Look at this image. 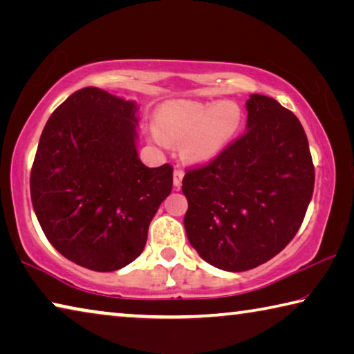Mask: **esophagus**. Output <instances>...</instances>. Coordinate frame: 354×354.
Listing matches in <instances>:
<instances>
[{"label": "esophagus", "instance_id": "obj_1", "mask_svg": "<svg viewBox=\"0 0 354 354\" xmlns=\"http://www.w3.org/2000/svg\"><path fill=\"white\" fill-rule=\"evenodd\" d=\"M183 178H184V170H181V169H175V171H173V184H175V187L178 189L179 185H181V181H183Z\"/></svg>", "mask_w": 354, "mask_h": 354}]
</instances>
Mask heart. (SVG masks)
Listing matches in <instances>:
<instances>
[{
	"label": "heart",
	"instance_id": "1",
	"mask_svg": "<svg viewBox=\"0 0 354 354\" xmlns=\"http://www.w3.org/2000/svg\"><path fill=\"white\" fill-rule=\"evenodd\" d=\"M241 120V107L231 101H170L160 107L153 139L160 145L184 140L189 159L207 160L234 137Z\"/></svg>",
	"mask_w": 354,
	"mask_h": 354
}]
</instances>
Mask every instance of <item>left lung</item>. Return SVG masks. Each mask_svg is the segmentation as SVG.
Masks as SVG:
<instances>
[{
    "label": "left lung",
    "mask_w": 354,
    "mask_h": 354,
    "mask_svg": "<svg viewBox=\"0 0 354 354\" xmlns=\"http://www.w3.org/2000/svg\"><path fill=\"white\" fill-rule=\"evenodd\" d=\"M247 111V131L183 179L189 242L226 272L251 270L286 248L303 223L315 181L299 120L266 95H250Z\"/></svg>",
    "instance_id": "left-lung-1"
}]
</instances>
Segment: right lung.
Masks as SVG:
<instances>
[{"mask_svg": "<svg viewBox=\"0 0 354 354\" xmlns=\"http://www.w3.org/2000/svg\"><path fill=\"white\" fill-rule=\"evenodd\" d=\"M137 106L97 87L51 113L31 170L34 212L50 243L77 266L118 270L140 256L173 185V167L143 165Z\"/></svg>", "mask_w": 354, "mask_h": 354, "instance_id": "obj_1", "label": "right lung"}]
</instances>
